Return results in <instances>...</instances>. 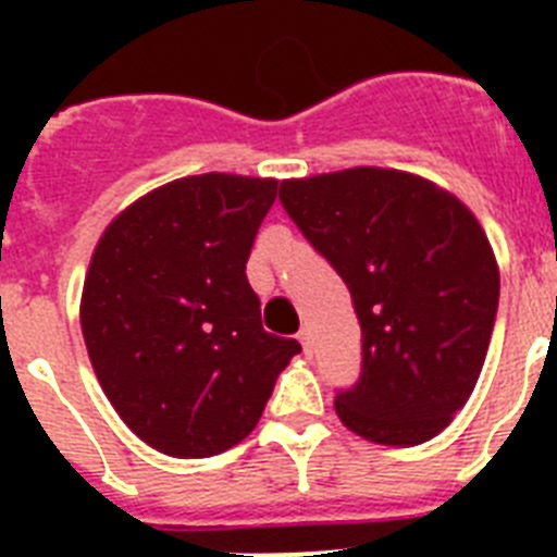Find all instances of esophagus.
<instances>
[{"mask_svg": "<svg viewBox=\"0 0 557 557\" xmlns=\"http://www.w3.org/2000/svg\"><path fill=\"white\" fill-rule=\"evenodd\" d=\"M298 343H301V348H304V354H312V337H309V329H301V332H298Z\"/></svg>", "mask_w": 557, "mask_h": 557, "instance_id": "obj_1", "label": "esophagus"}]
</instances>
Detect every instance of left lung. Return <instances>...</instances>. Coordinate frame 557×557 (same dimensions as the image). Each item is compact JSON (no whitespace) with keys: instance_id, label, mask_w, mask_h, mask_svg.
Segmentation results:
<instances>
[{"instance_id":"8db88e82","label":"left lung","mask_w":557,"mask_h":557,"mask_svg":"<svg viewBox=\"0 0 557 557\" xmlns=\"http://www.w3.org/2000/svg\"><path fill=\"white\" fill-rule=\"evenodd\" d=\"M278 198L343 275L362 326V376L334 398L343 426L371 444H426L469 401L488 354V234L449 189L391 166L287 178Z\"/></svg>"}]
</instances>
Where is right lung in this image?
<instances>
[{
  "label": "right lung",
  "instance_id": "add662e5",
  "mask_svg": "<svg viewBox=\"0 0 557 557\" xmlns=\"http://www.w3.org/2000/svg\"><path fill=\"white\" fill-rule=\"evenodd\" d=\"M278 191L231 172L156 186L100 234L81 329L102 393L161 455L211 457L253 432L301 351L262 329L245 262Z\"/></svg>",
  "mask_w": 557,
  "mask_h": 557
}]
</instances>
